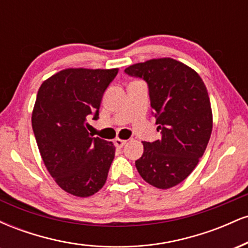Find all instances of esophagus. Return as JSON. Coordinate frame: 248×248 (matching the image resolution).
<instances>
[{
	"mask_svg": "<svg viewBox=\"0 0 248 248\" xmlns=\"http://www.w3.org/2000/svg\"><path fill=\"white\" fill-rule=\"evenodd\" d=\"M126 143H127V141L126 140H121V139H115V140H114V144H115L116 148H122Z\"/></svg>",
	"mask_w": 248,
	"mask_h": 248,
	"instance_id": "esophagus-1",
	"label": "esophagus"
}]
</instances>
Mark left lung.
Returning a JSON list of instances; mask_svg holds the SVG:
<instances>
[{
  "instance_id": "obj_1",
  "label": "left lung",
  "mask_w": 248,
  "mask_h": 248,
  "mask_svg": "<svg viewBox=\"0 0 248 248\" xmlns=\"http://www.w3.org/2000/svg\"><path fill=\"white\" fill-rule=\"evenodd\" d=\"M124 72L147 81L162 134L160 140L142 142L136 169L150 186L170 189L193 171L209 143L213 121L205 84L195 70L172 58L138 62Z\"/></svg>"
}]
</instances>
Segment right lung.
Wrapping results in <instances>:
<instances>
[{
    "label": "right lung",
    "instance_id": "1",
    "mask_svg": "<svg viewBox=\"0 0 248 248\" xmlns=\"http://www.w3.org/2000/svg\"><path fill=\"white\" fill-rule=\"evenodd\" d=\"M119 69H65L43 81L33 106L32 129L47 171L64 191L90 197L105 186L115 156L112 142L92 138L90 115Z\"/></svg>",
    "mask_w": 248,
    "mask_h": 248
}]
</instances>
